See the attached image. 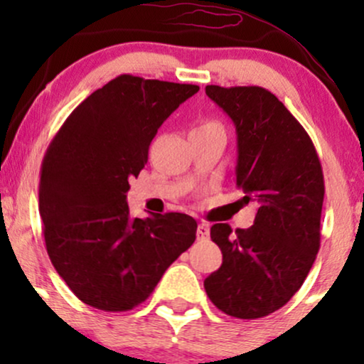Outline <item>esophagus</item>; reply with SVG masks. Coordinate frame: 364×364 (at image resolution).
I'll return each mask as SVG.
<instances>
[{
  "label": "esophagus",
  "mask_w": 364,
  "mask_h": 364,
  "mask_svg": "<svg viewBox=\"0 0 364 364\" xmlns=\"http://www.w3.org/2000/svg\"><path fill=\"white\" fill-rule=\"evenodd\" d=\"M208 236H210V228H208V224L202 223L198 224V228H196V237L198 240H208Z\"/></svg>",
  "instance_id": "obj_1"
}]
</instances>
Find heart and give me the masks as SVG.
Returning a JSON list of instances; mask_svg holds the SVG:
<instances>
[{"label":"heart","mask_w":364,"mask_h":364,"mask_svg":"<svg viewBox=\"0 0 364 364\" xmlns=\"http://www.w3.org/2000/svg\"><path fill=\"white\" fill-rule=\"evenodd\" d=\"M210 127H217V124L212 123V121H203V123H200L198 127L193 129V132H198V129H205V128H210Z\"/></svg>","instance_id":"1"}]
</instances>
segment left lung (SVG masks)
Wrapping results in <instances>:
<instances>
[{
  "instance_id": "obj_1",
  "label": "left lung",
  "mask_w": 364,
  "mask_h": 364,
  "mask_svg": "<svg viewBox=\"0 0 364 364\" xmlns=\"http://www.w3.org/2000/svg\"><path fill=\"white\" fill-rule=\"evenodd\" d=\"M205 94L235 123L236 186L258 210L248 229L232 232L229 224L212 225L223 265L203 287L225 315L262 318L289 301L315 262L323 173L306 129L272 92L207 85Z\"/></svg>"
}]
</instances>
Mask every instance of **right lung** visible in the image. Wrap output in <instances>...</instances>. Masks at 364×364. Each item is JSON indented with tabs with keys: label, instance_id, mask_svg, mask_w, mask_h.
<instances>
[{
	"label": "right lung",
	"instance_id": "1",
	"mask_svg": "<svg viewBox=\"0 0 364 364\" xmlns=\"http://www.w3.org/2000/svg\"><path fill=\"white\" fill-rule=\"evenodd\" d=\"M198 89L119 75L75 107L46 150L39 183L46 250L89 306L133 310L193 245V217L132 219L127 193L157 129Z\"/></svg>",
	"mask_w": 364,
	"mask_h": 364
}]
</instances>
